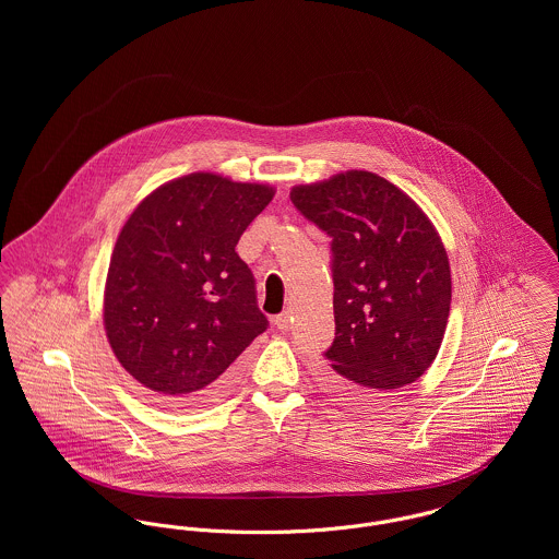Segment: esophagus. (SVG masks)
Returning a JSON list of instances; mask_svg holds the SVG:
<instances>
[{"instance_id": "34e87169", "label": "esophagus", "mask_w": 559, "mask_h": 559, "mask_svg": "<svg viewBox=\"0 0 559 559\" xmlns=\"http://www.w3.org/2000/svg\"><path fill=\"white\" fill-rule=\"evenodd\" d=\"M290 322H293V317H290V312H288V310L275 317V324H277V329H280V331H288V329H290Z\"/></svg>"}]
</instances>
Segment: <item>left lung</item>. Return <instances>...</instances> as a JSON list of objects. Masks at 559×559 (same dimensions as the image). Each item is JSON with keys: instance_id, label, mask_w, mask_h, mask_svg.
Here are the masks:
<instances>
[{"instance_id": "left-lung-1", "label": "left lung", "mask_w": 559, "mask_h": 559, "mask_svg": "<svg viewBox=\"0 0 559 559\" xmlns=\"http://www.w3.org/2000/svg\"><path fill=\"white\" fill-rule=\"evenodd\" d=\"M331 239L335 340L322 383L340 399L388 396L435 361L452 304L445 247L421 209L361 169L290 191Z\"/></svg>"}]
</instances>
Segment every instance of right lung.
I'll return each instance as SVG.
<instances>
[{"mask_svg":"<svg viewBox=\"0 0 559 559\" xmlns=\"http://www.w3.org/2000/svg\"><path fill=\"white\" fill-rule=\"evenodd\" d=\"M273 189L195 171L153 191L116 240L105 331L122 368L167 404L219 396L266 331L251 269L235 251Z\"/></svg>","mask_w":559,"mask_h":559,"instance_id":"obj_1","label":"right lung"}]
</instances>
